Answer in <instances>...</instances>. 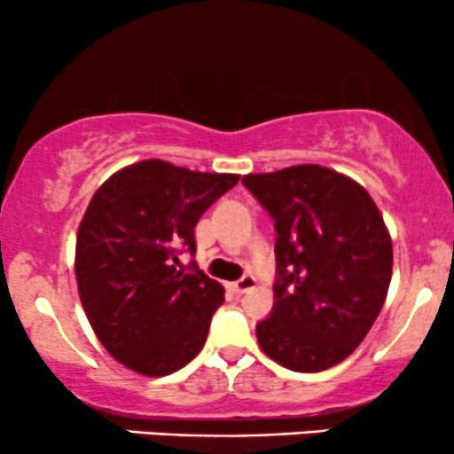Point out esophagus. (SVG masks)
Returning <instances> with one entry per match:
<instances>
[{
    "label": "esophagus",
    "mask_w": 454,
    "mask_h": 454,
    "mask_svg": "<svg viewBox=\"0 0 454 454\" xmlns=\"http://www.w3.org/2000/svg\"><path fill=\"white\" fill-rule=\"evenodd\" d=\"M254 286H256V278H254V275H243L241 279L234 281L232 290L237 294H245V293H249V290H254Z\"/></svg>",
    "instance_id": "1"
}]
</instances>
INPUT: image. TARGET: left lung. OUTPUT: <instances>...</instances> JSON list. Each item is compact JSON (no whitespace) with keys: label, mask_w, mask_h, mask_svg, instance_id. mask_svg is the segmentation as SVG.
I'll use <instances>...</instances> for the list:
<instances>
[{"label":"left lung","mask_w":454,"mask_h":454,"mask_svg":"<svg viewBox=\"0 0 454 454\" xmlns=\"http://www.w3.org/2000/svg\"><path fill=\"white\" fill-rule=\"evenodd\" d=\"M243 185L278 232L260 348L293 372H325L361 346L387 299L393 243L382 215L363 185L325 166L245 175Z\"/></svg>","instance_id":"obj_1"}]
</instances>
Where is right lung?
<instances>
[{
	"instance_id": "obj_1",
	"label": "right lung",
	"mask_w": 454,
	"mask_h": 454,
	"mask_svg": "<svg viewBox=\"0 0 454 454\" xmlns=\"http://www.w3.org/2000/svg\"><path fill=\"white\" fill-rule=\"evenodd\" d=\"M239 175L196 173L145 160L91 198L76 237V284L87 320L113 358L143 376H168L205 346L223 288L179 254Z\"/></svg>"
}]
</instances>
